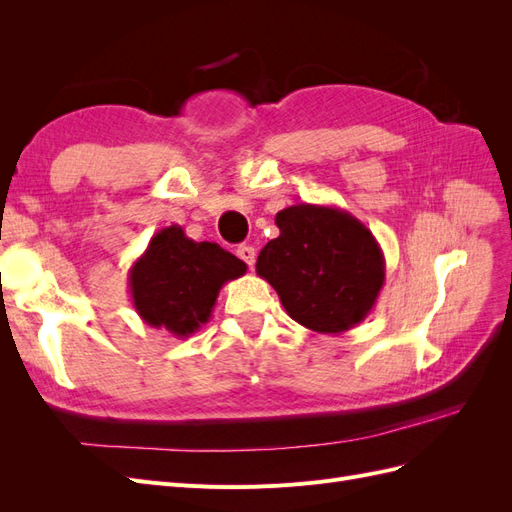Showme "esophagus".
<instances>
[{
  "mask_svg": "<svg viewBox=\"0 0 512 512\" xmlns=\"http://www.w3.org/2000/svg\"><path fill=\"white\" fill-rule=\"evenodd\" d=\"M237 256H239L250 269L254 267V262H256V250H254L252 245H239V247H237Z\"/></svg>",
  "mask_w": 512,
  "mask_h": 512,
  "instance_id": "obj_1",
  "label": "esophagus"
}]
</instances>
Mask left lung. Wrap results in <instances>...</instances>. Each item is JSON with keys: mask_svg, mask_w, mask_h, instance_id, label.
I'll use <instances>...</instances> for the list:
<instances>
[{"mask_svg": "<svg viewBox=\"0 0 512 512\" xmlns=\"http://www.w3.org/2000/svg\"><path fill=\"white\" fill-rule=\"evenodd\" d=\"M280 237L260 250L256 273L286 314L316 333L363 322L384 286V254L371 230L344 209L299 203L275 215Z\"/></svg>", "mask_w": 512, "mask_h": 512, "instance_id": "obj_1", "label": "left lung"}]
</instances>
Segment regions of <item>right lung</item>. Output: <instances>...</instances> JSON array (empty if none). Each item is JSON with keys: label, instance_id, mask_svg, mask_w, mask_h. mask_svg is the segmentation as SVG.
<instances>
[{"label": "right lung", "instance_id": "1", "mask_svg": "<svg viewBox=\"0 0 512 512\" xmlns=\"http://www.w3.org/2000/svg\"><path fill=\"white\" fill-rule=\"evenodd\" d=\"M245 271V262L218 243H196L173 224L156 232L132 265V305L149 327L185 339L209 322L222 286Z\"/></svg>", "mask_w": 512, "mask_h": 512}]
</instances>
